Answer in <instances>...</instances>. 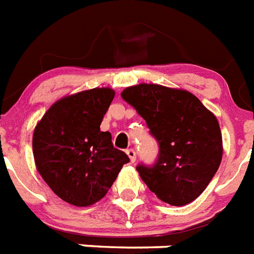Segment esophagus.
I'll list each match as a JSON object with an SVG mask.
<instances>
[{
    "label": "esophagus",
    "mask_w": 254,
    "mask_h": 254,
    "mask_svg": "<svg viewBox=\"0 0 254 254\" xmlns=\"http://www.w3.org/2000/svg\"><path fill=\"white\" fill-rule=\"evenodd\" d=\"M126 153L128 155L131 162H135V160H136V152H135V149H133V148H129V149H127V151H126Z\"/></svg>",
    "instance_id": "34e87169"
}]
</instances>
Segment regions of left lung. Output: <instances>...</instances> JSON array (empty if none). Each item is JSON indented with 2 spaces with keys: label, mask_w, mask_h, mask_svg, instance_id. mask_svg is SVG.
I'll use <instances>...</instances> for the list:
<instances>
[{
  "label": "left lung",
  "mask_w": 254,
  "mask_h": 254,
  "mask_svg": "<svg viewBox=\"0 0 254 254\" xmlns=\"http://www.w3.org/2000/svg\"><path fill=\"white\" fill-rule=\"evenodd\" d=\"M121 95L159 143L156 161L136 166L141 180L165 203L192 202L207 188L222 161V132L215 115L191 93L161 85L140 84Z\"/></svg>",
  "instance_id": "obj_1"
}]
</instances>
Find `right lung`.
Listing matches in <instances>:
<instances>
[{
	"instance_id": "obj_1",
	"label": "right lung",
	"mask_w": 254,
	"mask_h": 254,
	"mask_svg": "<svg viewBox=\"0 0 254 254\" xmlns=\"http://www.w3.org/2000/svg\"><path fill=\"white\" fill-rule=\"evenodd\" d=\"M109 88L90 89L60 99L36 125L32 151L36 169L52 191L85 207L106 195L129 161L99 128L114 99Z\"/></svg>"
}]
</instances>
